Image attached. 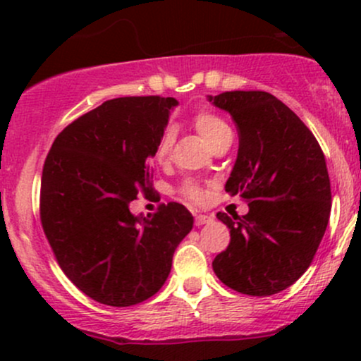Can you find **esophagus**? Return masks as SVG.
<instances>
[{
  "label": "esophagus",
  "instance_id": "34e87169",
  "mask_svg": "<svg viewBox=\"0 0 361 361\" xmlns=\"http://www.w3.org/2000/svg\"><path fill=\"white\" fill-rule=\"evenodd\" d=\"M212 221H214L212 215H205V214H197V215H195V224H197V226H204V224H209V222H212Z\"/></svg>",
  "mask_w": 361,
  "mask_h": 361
}]
</instances>
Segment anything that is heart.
I'll list each match as a JSON object with an SVG mask.
<instances>
[{
    "instance_id": "obj_1",
    "label": "heart",
    "mask_w": 361,
    "mask_h": 361,
    "mask_svg": "<svg viewBox=\"0 0 361 361\" xmlns=\"http://www.w3.org/2000/svg\"><path fill=\"white\" fill-rule=\"evenodd\" d=\"M193 127L197 128L198 134L202 135V139H204L210 147H212L214 144H217L221 139L226 137V135H233L231 127L227 126L221 117L210 114V111H200V114L195 115ZM171 146H173L171 132H164L156 144L154 159L159 161V163H164V161L168 159L169 152H171ZM183 195L192 202H200L202 198H204V192H202L200 186L193 183H188L183 186Z\"/></svg>"
}]
</instances>
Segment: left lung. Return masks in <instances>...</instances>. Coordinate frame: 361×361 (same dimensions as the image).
<instances>
[{
  "label": "left lung",
  "instance_id": "8db88e82",
  "mask_svg": "<svg viewBox=\"0 0 361 361\" xmlns=\"http://www.w3.org/2000/svg\"><path fill=\"white\" fill-rule=\"evenodd\" d=\"M207 98L238 126V157L226 192L250 202L243 217L217 214L231 243L212 268L235 292L273 295L304 275L326 233L331 183L324 154L305 123L267 91Z\"/></svg>",
  "mask_w": 361,
  "mask_h": 361
}]
</instances>
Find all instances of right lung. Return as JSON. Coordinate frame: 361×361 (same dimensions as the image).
Wrapping results in <instances>:
<instances>
[{
	"mask_svg": "<svg viewBox=\"0 0 361 361\" xmlns=\"http://www.w3.org/2000/svg\"><path fill=\"white\" fill-rule=\"evenodd\" d=\"M175 98L126 97L102 103L54 140L42 171L40 221L69 280L100 304L128 307L164 285L176 246L192 231L181 204L152 215L128 209L152 192L151 157Z\"/></svg>",
	"mask_w": 361,
	"mask_h": 361,
	"instance_id": "right-lung-1",
	"label": "right lung"
}]
</instances>
